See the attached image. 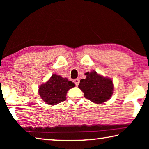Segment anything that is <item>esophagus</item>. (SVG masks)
Instances as JSON below:
<instances>
[{
	"label": "esophagus",
	"instance_id": "1",
	"mask_svg": "<svg viewBox=\"0 0 149 149\" xmlns=\"http://www.w3.org/2000/svg\"><path fill=\"white\" fill-rule=\"evenodd\" d=\"M74 84H75V85L77 86V85H79V79H75L74 80Z\"/></svg>",
	"mask_w": 149,
	"mask_h": 149
}]
</instances>
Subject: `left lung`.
Instances as JSON below:
<instances>
[{"instance_id": "1", "label": "left lung", "mask_w": 149, "mask_h": 149, "mask_svg": "<svg viewBox=\"0 0 149 149\" xmlns=\"http://www.w3.org/2000/svg\"><path fill=\"white\" fill-rule=\"evenodd\" d=\"M86 78L80 80L78 87L84 93L85 99L97 104L108 100L113 94L112 81L99 75L95 71L85 73Z\"/></svg>"}]
</instances>
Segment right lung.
Here are the masks:
<instances>
[{
    "mask_svg": "<svg viewBox=\"0 0 149 149\" xmlns=\"http://www.w3.org/2000/svg\"><path fill=\"white\" fill-rule=\"evenodd\" d=\"M75 84L67 78L53 74L50 79L39 88L40 97L48 104L55 105L65 100L67 91Z\"/></svg>",
    "mask_w": 149,
    "mask_h": 149,
    "instance_id": "1",
    "label": "right lung"
}]
</instances>
